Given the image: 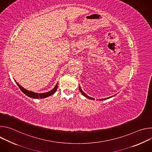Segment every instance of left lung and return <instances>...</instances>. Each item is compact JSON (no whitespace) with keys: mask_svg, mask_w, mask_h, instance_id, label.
I'll use <instances>...</instances> for the list:
<instances>
[{"mask_svg":"<svg viewBox=\"0 0 152 152\" xmlns=\"http://www.w3.org/2000/svg\"><path fill=\"white\" fill-rule=\"evenodd\" d=\"M79 90H80V91L81 92V93L85 96V97H87V98H88V99H91V100H94V98H92V97H89V96H86L83 91H82V90H81V88H80V86H79ZM110 97H112V96L111 97H107V99H109V98H110ZM105 99H101L100 100H106Z\"/></svg>","mask_w":152,"mask_h":152,"instance_id":"left-lung-1","label":"left lung"}]
</instances>
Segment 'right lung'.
Segmentation results:
<instances>
[{"label": "right lung", "instance_id": "1", "mask_svg": "<svg viewBox=\"0 0 152 152\" xmlns=\"http://www.w3.org/2000/svg\"><path fill=\"white\" fill-rule=\"evenodd\" d=\"M15 82H16L15 80ZM16 83L18 86V87L21 90V91H22L24 94H25L28 97L34 98V99H38V98L43 99V98H46L48 96H50L52 95L53 94H54L56 92V91L57 90V88H58V83H56V86H55V88L53 90H52L51 91H49V92H46V93H36L30 91H28V90L25 89L20 85H19L17 82H16Z\"/></svg>", "mask_w": 152, "mask_h": 152}]
</instances>
